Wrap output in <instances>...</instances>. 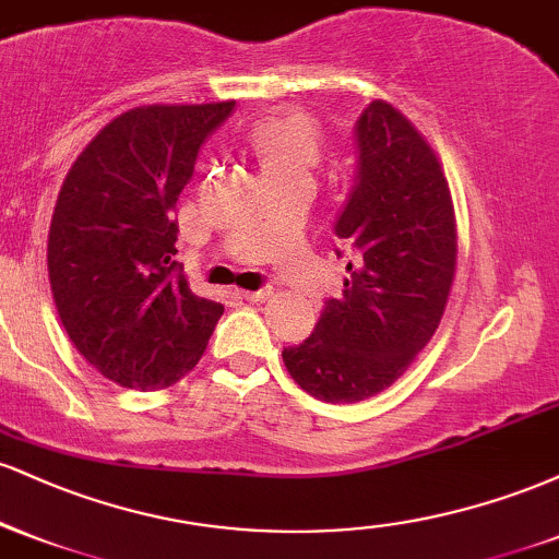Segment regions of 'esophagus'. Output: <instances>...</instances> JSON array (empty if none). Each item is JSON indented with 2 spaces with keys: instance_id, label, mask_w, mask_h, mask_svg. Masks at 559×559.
Listing matches in <instances>:
<instances>
[{
  "instance_id": "1",
  "label": "esophagus",
  "mask_w": 559,
  "mask_h": 559,
  "mask_svg": "<svg viewBox=\"0 0 559 559\" xmlns=\"http://www.w3.org/2000/svg\"><path fill=\"white\" fill-rule=\"evenodd\" d=\"M271 297H273V286L258 288V292H243V299H249V301H265Z\"/></svg>"
}]
</instances>
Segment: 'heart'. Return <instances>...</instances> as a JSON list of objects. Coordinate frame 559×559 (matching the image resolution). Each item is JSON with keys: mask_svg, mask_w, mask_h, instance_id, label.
I'll return each mask as SVG.
<instances>
[{"mask_svg": "<svg viewBox=\"0 0 559 559\" xmlns=\"http://www.w3.org/2000/svg\"><path fill=\"white\" fill-rule=\"evenodd\" d=\"M247 144L265 176L284 170H310L320 155V126L312 115L278 107L260 115L247 128Z\"/></svg>", "mask_w": 559, "mask_h": 559, "instance_id": "b5f03b06", "label": "heart"}]
</instances>
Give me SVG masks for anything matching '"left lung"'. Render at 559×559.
<instances>
[{
  "instance_id": "1",
  "label": "left lung",
  "mask_w": 559,
  "mask_h": 559,
  "mask_svg": "<svg viewBox=\"0 0 559 559\" xmlns=\"http://www.w3.org/2000/svg\"><path fill=\"white\" fill-rule=\"evenodd\" d=\"M357 186L336 221L355 247L344 292L325 301L288 376L316 400L352 404L389 389L431 342L457 271V221L439 155L389 102L357 120Z\"/></svg>"
}]
</instances>
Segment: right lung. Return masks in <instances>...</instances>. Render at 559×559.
I'll list each match as a JSON object with an SVG mask.
<instances>
[{"mask_svg": "<svg viewBox=\"0 0 559 559\" xmlns=\"http://www.w3.org/2000/svg\"><path fill=\"white\" fill-rule=\"evenodd\" d=\"M230 110L234 99L133 107L88 141L57 194L47 243L57 312L83 360L123 389L181 381L223 316L173 260V210Z\"/></svg>", "mask_w": 559, "mask_h": 559, "instance_id": "obj_1", "label": "right lung"}]
</instances>
